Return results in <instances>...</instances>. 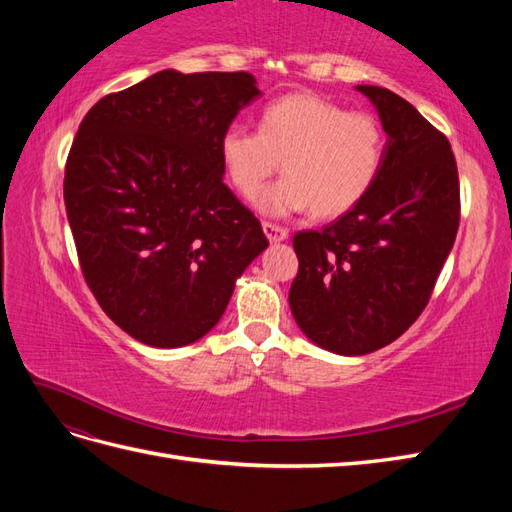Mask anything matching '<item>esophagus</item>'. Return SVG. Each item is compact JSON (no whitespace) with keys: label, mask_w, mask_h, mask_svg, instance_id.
Wrapping results in <instances>:
<instances>
[{"label":"esophagus","mask_w":512,"mask_h":512,"mask_svg":"<svg viewBox=\"0 0 512 512\" xmlns=\"http://www.w3.org/2000/svg\"><path fill=\"white\" fill-rule=\"evenodd\" d=\"M262 230H265V235L271 243H277V241H284L288 237V230L280 224H273V222H262Z\"/></svg>","instance_id":"obj_1"}]
</instances>
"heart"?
I'll list each match as a JSON object with an SVG mask.
<instances>
[{"label":"heart","instance_id":"1","mask_svg":"<svg viewBox=\"0 0 512 512\" xmlns=\"http://www.w3.org/2000/svg\"><path fill=\"white\" fill-rule=\"evenodd\" d=\"M226 175L254 200L280 166L284 177L260 209L286 215L312 207L316 218L344 215L374 188L384 160L382 123L318 94H288L262 108L258 132L232 123L220 138Z\"/></svg>","mask_w":512,"mask_h":512}]
</instances>
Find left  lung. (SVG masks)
<instances>
[{
	"mask_svg": "<svg viewBox=\"0 0 512 512\" xmlns=\"http://www.w3.org/2000/svg\"><path fill=\"white\" fill-rule=\"evenodd\" d=\"M386 132L374 188L292 245L290 309L301 331L337 354H367L404 335L427 307L459 228V175L448 138L393 91L356 87Z\"/></svg>",
	"mask_w": 512,
	"mask_h": 512,
	"instance_id": "1",
	"label": "left lung"
}]
</instances>
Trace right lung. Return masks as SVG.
Masks as SVG:
<instances>
[{"label":"right lung","instance_id":"add662e5","mask_svg":"<svg viewBox=\"0 0 512 512\" xmlns=\"http://www.w3.org/2000/svg\"><path fill=\"white\" fill-rule=\"evenodd\" d=\"M256 96L250 72L162 70L81 121L64 177L76 254L104 314L138 342L177 348L209 333L269 245L220 153Z\"/></svg>","mask_w":512,"mask_h":512}]
</instances>
